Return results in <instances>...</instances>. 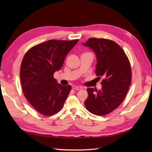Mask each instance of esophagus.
<instances>
[{"label":"esophagus","instance_id":"obj_1","mask_svg":"<svg viewBox=\"0 0 152 152\" xmlns=\"http://www.w3.org/2000/svg\"><path fill=\"white\" fill-rule=\"evenodd\" d=\"M72 88L74 90H82V88L81 86H72Z\"/></svg>","mask_w":152,"mask_h":152}]
</instances>
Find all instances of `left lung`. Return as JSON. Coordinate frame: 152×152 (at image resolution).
<instances>
[{
    "mask_svg": "<svg viewBox=\"0 0 152 152\" xmlns=\"http://www.w3.org/2000/svg\"><path fill=\"white\" fill-rule=\"evenodd\" d=\"M83 45L94 51L97 59L96 78H103L101 90L87 89L85 106L95 115L108 114L121 104L128 92L132 78L129 60L121 47L110 40L90 38Z\"/></svg>",
    "mask_w": 152,
    "mask_h": 152,
    "instance_id": "left-lung-1",
    "label": "left lung"
}]
</instances>
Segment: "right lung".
<instances>
[{
    "instance_id": "obj_1",
    "label": "right lung",
    "mask_w": 152,
    "mask_h": 152,
    "mask_svg": "<svg viewBox=\"0 0 152 152\" xmlns=\"http://www.w3.org/2000/svg\"><path fill=\"white\" fill-rule=\"evenodd\" d=\"M78 40H50L28 50L23 58L20 79L24 95L33 107L44 115L62 109L71 86H61L53 74L62 67L67 53Z\"/></svg>"
}]
</instances>
